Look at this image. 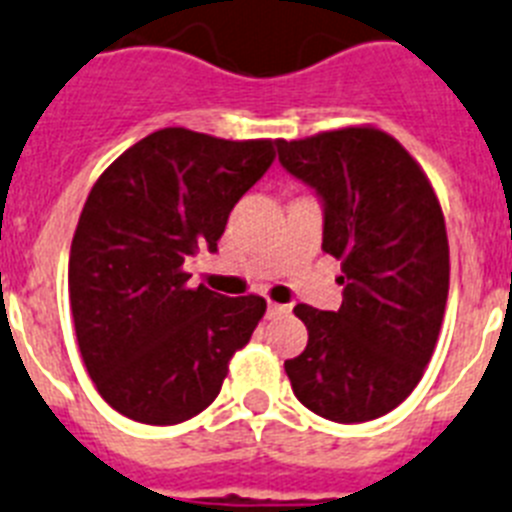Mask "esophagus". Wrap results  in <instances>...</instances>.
I'll return each mask as SVG.
<instances>
[{
  "label": "esophagus",
  "mask_w": 512,
  "mask_h": 512,
  "mask_svg": "<svg viewBox=\"0 0 512 512\" xmlns=\"http://www.w3.org/2000/svg\"><path fill=\"white\" fill-rule=\"evenodd\" d=\"M266 313H269V316H282V313H290V305H279V303H272V300H269V305H266Z\"/></svg>",
  "instance_id": "esophagus-1"
}]
</instances>
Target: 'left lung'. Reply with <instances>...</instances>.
I'll list each match as a JSON object with an SVG mask.
<instances>
[{
  "label": "left lung",
  "mask_w": 512,
  "mask_h": 512,
  "mask_svg": "<svg viewBox=\"0 0 512 512\" xmlns=\"http://www.w3.org/2000/svg\"><path fill=\"white\" fill-rule=\"evenodd\" d=\"M282 168L316 191L321 248L342 259V308L295 305L303 355L285 362L303 406L331 422H370L414 391L448 300V235L430 181L386 131L349 126L277 142Z\"/></svg>",
  "instance_id": "8db88e82"
}]
</instances>
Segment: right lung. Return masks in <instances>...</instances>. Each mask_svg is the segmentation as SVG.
Wrapping results in <instances>:
<instances>
[{"label":"right lung","instance_id":"1","mask_svg":"<svg viewBox=\"0 0 512 512\" xmlns=\"http://www.w3.org/2000/svg\"><path fill=\"white\" fill-rule=\"evenodd\" d=\"M274 144L170 126L129 147L87 196L69 303L87 373L124 417L178 425L204 412L259 326L264 298L191 290L183 264L204 246L217 251L238 199L274 163Z\"/></svg>","mask_w":512,"mask_h":512}]
</instances>
